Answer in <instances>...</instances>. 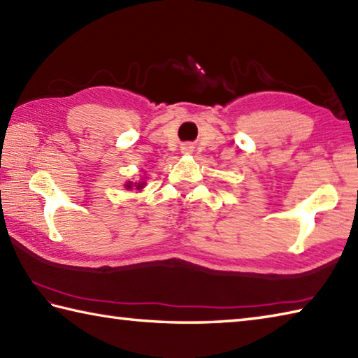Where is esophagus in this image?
I'll return each instance as SVG.
<instances>
[{
	"label": "esophagus",
	"mask_w": 358,
	"mask_h": 358,
	"mask_svg": "<svg viewBox=\"0 0 358 358\" xmlns=\"http://www.w3.org/2000/svg\"><path fill=\"white\" fill-rule=\"evenodd\" d=\"M187 151H188V150H187Z\"/></svg>",
	"instance_id": "1"
}]
</instances>
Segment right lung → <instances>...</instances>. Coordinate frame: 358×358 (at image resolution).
<instances>
[{"label":"right lung","instance_id":"1","mask_svg":"<svg viewBox=\"0 0 358 358\" xmlns=\"http://www.w3.org/2000/svg\"><path fill=\"white\" fill-rule=\"evenodd\" d=\"M132 185H134V184H132V182H129V184H127L126 187H127V188H132ZM140 187H141V184H138V185H137V188H140Z\"/></svg>","mask_w":358,"mask_h":358}]
</instances>
